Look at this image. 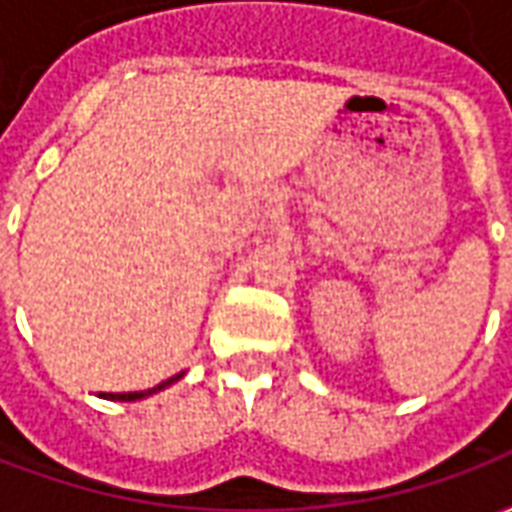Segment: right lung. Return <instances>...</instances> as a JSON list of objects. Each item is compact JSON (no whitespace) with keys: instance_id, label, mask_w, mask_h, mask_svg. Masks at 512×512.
<instances>
[{"instance_id":"add662e5","label":"right lung","mask_w":512,"mask_h":512,"mask_svg":"<svg viewBox=\"0 0 512 512\" xmlns=\"http://www.w3.org/2000/svg\"><path fill=\"white\" fill-rule=\"evenodd\" d=\"M180 378H183V373L167 378V381H161V384L153 386V389H145V392H123V395H101V397H104V400H126V403H131V400H142V397L156 395V392H161V389H167V386H172V384H175V381H180Z\"/></svg>"}]
</instances>
